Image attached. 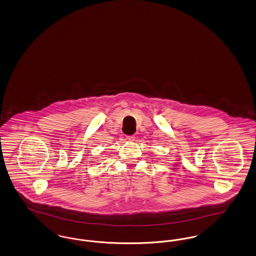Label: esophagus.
I'll use <instances>...</instances> for the list:
<instances>
[{
  "instance_id": "1",
  "label": "esophagus",
  "mask_w": 256,
  "mask_h": 256,
  "mask_svg": "<svg viewBox=\"0 0 256 256\" xmlns=\"http://www.w3.org/2000/svg\"><path fill=\"white\" fill-rule=\"evenodd\" d=\"M126 140L130 141V142H134V140H135V136L134 135H128L126 136Z\"/></svg>"
}]
</instances>
